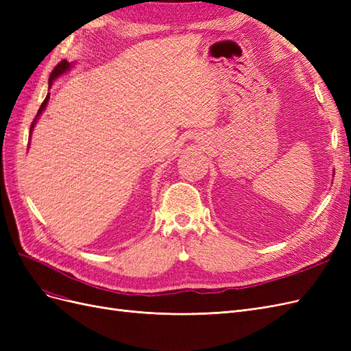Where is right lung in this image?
<instances>
[{
	"label": "right lung",
	"instance_id": "1",
	"mask_svg": "<svg viewBox=\"0 0 351 351\" xmlns=\"http://www.w3.org/2000/svg\"><path fill=\"white\" fill-rule=\"evenodd\" d=\"M71 67H73V62H69L67 60H62V61L60 62V64L54 69V71L51 73L49 80H48V86H49V89H51V86H52V83H54V80H57L60 76H62V74H66ZM49 95H51V93H48V95H47V98H45V101L42 102L40 108H39V111H38V114H36V117H35V120H34V123H32V125H30V136H32V132H34V129H35V124H36V121L39 120L40 114L44 112V111H45V108H47L48 101H49ZM30 136H29V141H30Z\"/></svg>",
	"mask_w": 351,
	"mask_h": 351
}]
</instances>
